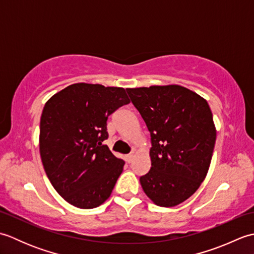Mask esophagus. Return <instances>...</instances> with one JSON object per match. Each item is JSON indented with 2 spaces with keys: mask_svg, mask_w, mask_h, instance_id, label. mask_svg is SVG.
Masks as SVG:
<instances>
[{
  "mask_svg": "<svg viewBox=\"0 0 254 254\" xmlns=\"http://www.w3.org/2000/svg\"><path fill=\"white\" fill-rule=\"evenodd\" d=\"M133 158H134V155L133 154H130V155H127V157H126V159H127V163H131V161L133 160Z\"/></svg>",
  "mask_w": 254,
  "mask_h": 254,
  "instance_id": "esophagus-1",
  "label": "esophagus"
}]
</instances>
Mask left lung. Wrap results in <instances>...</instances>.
<instances>
[{
  "mask_svg": "<svg viewBox=\"0 0 254 254\" xmlns=\"http://www.w3.org/2000/svg\"><path fill=\"white\" fill-rule=\"evenodd\" d=\"M150 133L152 167L139 182L163 207L185 202L204 181L216 128L203 97L180 85L127 88Z\"/></svg>",
  "mask_w": 254,
  "mask_h": 254,
  "instance_id": "1",
  "label": "left lung"
}]
</instances>
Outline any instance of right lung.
Segmentation results:
<instances>
[{"instance_id": "1", "label": "right lung", "mask_w": 254, "mask_h": 254, "mask_svg": "<svg viewBox=\"0 0 254 254\" xmlns=\"http://www.w3.org/2000/svg\"><path fill=\"white\" fill-rule=\"evenodd\" d=\"M126 89L76 83L53 95L40 119L42 165L56 191L73 206H99L116 186L124 161L102 142L107 120L127 105Z\"/></svg>"}]
</instances>
